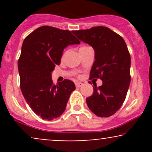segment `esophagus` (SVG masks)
Instances as JSON below:
<instances>
[{"mask_svg": "<svg viewBox=\"0 0 152 152\" xmlns=\"http://www.w3.org/2000/svg\"><path fill=\"white\" fill-rule=\"evenodd\" d=\"M83 85V83H81V82H77V83H76V86L77 87V88H80V87H81Z\"/></svg>", "mask_w": 152, "mask_h": 152, "instance_id": "1", "label": "esophagus"}]
</instances>
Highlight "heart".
Listing matches in <instances>:
<instances>
[{
  "label": "heart",
  "instance_id": "heart-1",
  "mask_svg": "<svg viewBox=\"0 0 152 152\" xmlns=\"http://www.w3.org/2000/svg\"><path fill=\"white\" fill-rule=\"evenodd\" d=\"M89 48V46H82V47H81V48H80V50L85 49V48Z\"/></svg>",
  "mask_w": 152,
  "mask_h": 152
}]
</instances>
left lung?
I'll list each match as a JSON object with an SVG mask.
<instances>
[{"instance_id": "obj_1", "label": "left lung", "mask_w": 152, "mask_h": 152, "mask_svg": "<svg viewBox=\"0 0 152 152\" xmlns=\"http://www.w3.org/2000/svg\"><path fill=\"white\" fill-rule=\"evenodd\" d=\"M80 41L88 43L95 52L90 78L102 80L93 86L94 93L86 99L87 105L99 117H109L121 108L129 87L131 57L121 36L104 26L73 31Z\"/></svg>"}]
</instances>
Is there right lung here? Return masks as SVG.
<instances>
[{
  "label": "right lung",
  "mask_w": 152,
  "mask_h": 152,
  "mask_svg": "<svg viewBox=\"0 0 152 152\" xmlns=\"http://www.w3.org/2000/svg\"><path fill=\"white\" fill-rule=\"evenodd\" d=\"M80 41L70 31L41 26L24 39L18 62L20 86L31 109L50 121L65 111L74 83L65 79L54 85L51 73L59 65L64 49Z\"/></svg>",
  "instance_id": "add662e5"
}]
</instances>
